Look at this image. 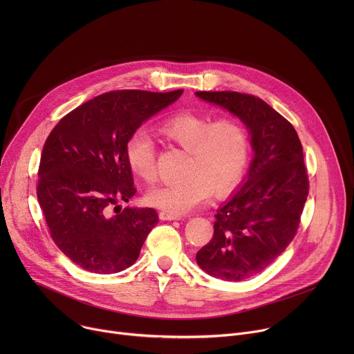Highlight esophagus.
<instances>
[{"instance_id":"obj_1","label":"esophagus","mask_w":354,"mask_h":354,"mask_svg":"<svg viewBox=\"0 0 354 354\" xmlns=\"http://www.w3.org/2000/svg\"><path fill=\"white\" fill-rule=\"evenodd\" d=\"M160 218L162 221H172V220H180L179 216H174V214H169L167 212H160Z\"/></svg>"}]
</instances>
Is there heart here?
I'll return each instance as SVG.
<instances>
[{"label":"heart","instance_id":"obj_1","mask_svg":"<svg viewBox=\"0 0 354 354\" xmlns=\"http://www.w3.org/2000/svg\"><path fill=\"white\" fill-rule=\"evenodd\" d=\"M160 131L187 151L183 180L148 190L145 198L153 207L174 216L187 214L205 206L212 193L221 197L241 182L249 160V137L241 122L179 112L160 124ZM130 169L141 179H156V141L145 130H134L126 142Z\"/></svg>","mask_w":354,"mask_h":354}]
</instances>
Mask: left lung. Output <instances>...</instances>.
<instances>
[{"label":"left lung","instance_id":"left-lung-1","mask_svg":"<svg viewBox=\"0 0 354 354\" xmlns=\"http://www.w3.org/2000/svg\"><path fill=\"white\" fill-rule=\"evenodd\" d=\"M238 118L254 151L246 176L217 209L212 241L196 254L207 274L241 281L273 263L292 241L308 196V176L295 129L261 97L196 92Z\"/></svg>","mask_w":354,"mask_h":354}]
</instances>
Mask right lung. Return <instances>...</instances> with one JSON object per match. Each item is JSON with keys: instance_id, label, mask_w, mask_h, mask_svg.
Returning <instances> with one entry per match:
<instances>
[{"instance_id": "add662e5", "label": "right lung", "mask_w": 354, "mask_h": 354, "mask_svg": "<svg viewBox=\"0 0 354 354\" xmlns=\"http://www.w3.org/2000/svg\"><path fill=\"white\" fill-rule=\"evenodd\" d=\"M182 93L106 92L75 108L48 134L37 200L55 243L82 269L111 274L130 268L157 225L154 209L119 205L136 193L126 142Z\"/></svg>"}]
</instances>
